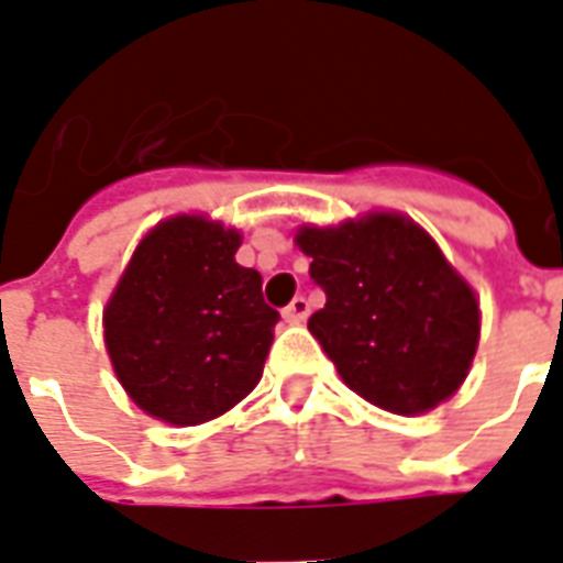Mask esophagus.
I'll list each match as a JSON object with an SVG mask.
<instances>
[{
  "label": "esophagus",
  "instance_id": "esophagus-1",
  "mask_svg": "<svg viewBox=\"0 0 563 563\" xmlns=\"http://www.w3.org/2000/svg\"><path fill=\"white\" fill-rule=\"evenodd\" d=\"M307 313H310V301H307V298H301V295H298V298H292V301H289V307H283V319H286L289 325L305 322Z\"/></svg>",
  "mask_w": 563,
  "mask_h": 563
}]
</instances>
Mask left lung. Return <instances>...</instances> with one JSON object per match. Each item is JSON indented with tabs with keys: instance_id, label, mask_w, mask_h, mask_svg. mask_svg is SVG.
<instances>
[{
	"instance_id": "1",
	"label": "left lung",
	"mask_w": 563,
	"mask_h": 563,
	"mask_svg": "<svg viewBox=\"0 0 563 563\" xmlns=\"http://www.w3.org/2000/svg\"><path fill=\"white\" fill-rule=\"evenodd\" d=\"M325 307L307 319L343 383L416 416L459 389L479 341V305L440 246L407 217L374 213L298 232Z\"/></svg>"
}]
</instances>
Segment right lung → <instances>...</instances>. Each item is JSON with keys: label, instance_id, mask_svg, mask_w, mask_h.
Returning <instances> with one entry per match:
<instances>
[{"label": "right lung", "instance_id": "right-lung-1", "mask_svg": "<svg viewBox=\"0 0 563 563\" xmlns=\"http://www.w3.org/2000/svg\"><path fill=\"white\" fill-rule=\"evenodd\" d=\"M241 234L174 217L144 238L104 310L117 377L141 410L172 424L217 419L262 377L280 313L258 271L241 268Z\"/></svg>", "mask_w": 563, "mask_h": 563}]
</instances>
